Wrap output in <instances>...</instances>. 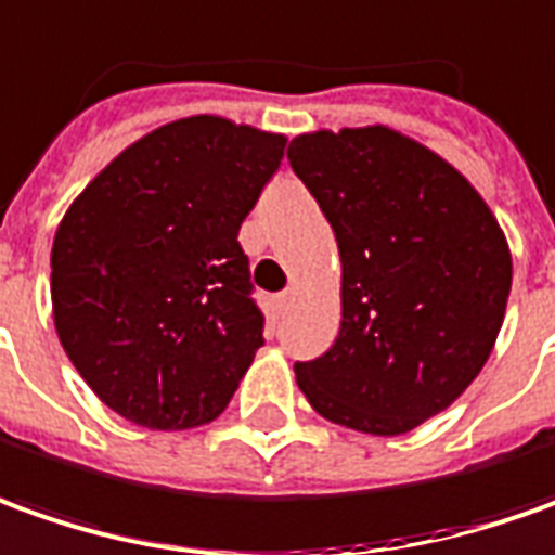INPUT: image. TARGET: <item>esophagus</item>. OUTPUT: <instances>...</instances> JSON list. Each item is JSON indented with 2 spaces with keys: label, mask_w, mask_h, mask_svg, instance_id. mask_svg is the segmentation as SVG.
<instances>
[{
  "label": "esophagus",
  "mask_w": 555,
  "mask_h": 555,
  "mask_svg": "<svg viewBox=\"0 0 555 555\" xmlns=\"http://www.w3.org/2000/svg\"><path fill=\"white\" fill-rule=\"evenodd\" d=\"M289 301H293V289H284V293H278V296H274V311H278V314H286Z\"/></svg>",
  "instance_id": "34e87169"
}]
</instances>
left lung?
Listing matches in <instances>:
<instances>
[{
    "instance_id": "1",
    "label": "left lung",
    "mask_w": 555,
    "mask_h": 555,
    "mask_svg": "<svg viewBox=\"0 0 555 555\" xmlns=\"http://www.w3.org/2000/svg\"><path fill=\"white\" fill-rule=\"evenodd\" d=\"M289 166L341 254V328L296 362L317 414L401 435L460 399L487 365L511 296V247L447 159L389 126L305 132Z\"/></svg>"
}]
</instances>
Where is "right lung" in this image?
Segmentation results:
<instances>
[{"label": "right lung", "instance_id": "obj_1", "mask_svg": "<svg viewBox=\"0 0 555 555\" xmlns=\"http://www.w3.org/2000/svg\"><path fill=\"white\" fill-rule=\"evenodd\" d=\"M286 135L196 114L147 132L83 186L51 250L53 326L111 411L205 426L262 347L238 229Z\"/></svg>", "mask_w": 555, "mask_h": 555}]
</instances>
